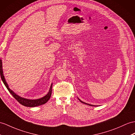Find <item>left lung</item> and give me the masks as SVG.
Segmentation results:
<instances>
[{"label":"left lung","mask_w":135,"mask_h":135,"mask_svg":"<svg viewBox=\"0 0 135 135\" xmlns=\"http://www.w3.org/2000/svg\"><path fill=\"white\" fill-rule=\"evenodd\" d=\"M78 100H80V102H81V103H83V104H86V105H89V106H94L95 107V105H91V104H88V103H84V102H83V101H82L81 100H80V99H79V98H78Z\"/></svg>","instance_id":"1"}]
</instances>
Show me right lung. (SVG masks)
Segmentation results:
<instances>
[{
    "label": "right lung",
    "mask_w": 135,
    "mask_h": 135,
    "mask_svg": "<svg viewBox=\"0 0 135 135\" xmlns=\"http://www.w3.org/2000/svg\"><path fill=\"white\" fill-rule=\"evenodd\" d=\"M0 74H1V77L3 83H4L6 87L7 88L8 90L9 91V92L12 95V96L14 97L15 99L19 102V103L22 104V105L25 106V107H37L39 105H43V104H45L46 103H47L48 100L50 99L51 95L52 85V84L51 85L50 88V90H49L48 93L44 97H43L41 98H39V99H36V100L27 99V98H24L23 97H21L19 96H18V95L16 94V93H15L14 91L9 89L7 83H6L4 76V75H3V73L2 61V60H1V59H0Z\"/></svg>",
    "instance_id": "add662e5"
}]
</instances>
